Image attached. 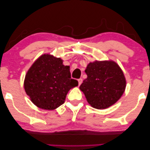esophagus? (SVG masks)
<instances>
[{
  "label": "esophagus",
  "instance_id": "obj_1",
  "mask_svg": "<svg viewBox=\"0 0 150 150\" xmlns=\"http://www.w3.org/2000/svg\"><path fill=\"white\" fill-rule=\"evenodd\" d=\"M78 85L80 86V84L82 83L83 80H82V78H79V79L78 80Z\"/></svg>",
  "mask_w": 150,
  "mask_h": 150
}]
</instances>
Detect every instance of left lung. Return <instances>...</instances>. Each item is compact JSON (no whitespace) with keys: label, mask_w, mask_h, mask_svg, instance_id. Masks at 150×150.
<instances>
[{"label":"left lung","mask_w":150,"mask_h":150,"mask_svg":"<svg viewBox=\"0 0 150 150\" xmlns=\"http://www.w3.org/2000/svg\"><path fill=\"white\" fill-rule=\"evenodd\" d=\"M88 77L80 89L88 102L96 109L111 106L124 94L126 79L124 73L113 61L90 62L85 70Z\"/></svg>","instance_id":"8db88e82"}]
</instances>
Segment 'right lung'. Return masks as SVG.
Masks as SVG:
<instances>
[{
	"instance_id": "add662e5",
	"label": "right lung",
	"mask_w": 150,
	"mask_h": 150,
	"mask_svg": "<svg viewBox=\"0 0 150 150\" xmlns=\"http://www.w3.org/2000/svg\"><path fill=\"white\" fill-rule=\"evenodd\" d=\"M78 85L71 78L70 66L50 54L38 58L26 73L24 90L34 104L42 109L54 110L64 104L71 88Z\"/></svg>"
}]
</instances>
